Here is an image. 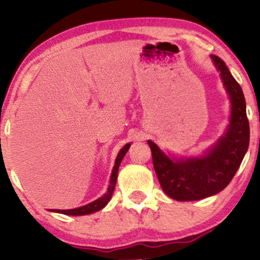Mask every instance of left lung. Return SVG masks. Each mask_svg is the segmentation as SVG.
Returning <instances> with one entry per match:
<instances>
[{"label": "left lung", "instance_id": "obj_1", "mask_svg": "<svg viewBox=\"0 0 260 260\" xmlns=\"http://www.w3.org/2000/svg\"><path fill=\"white\" fill-rule=\"evenodd\" d=\"M231 102L230 124L225 134L204 155L173 157L148 141L152 163L162 189L177 201L212 197L229 186L241 165L250 143L246 102L240 85L219 56L211 55Z\"/></svg>", "mask_w": 260, "mask_h": 260}]
</instances>
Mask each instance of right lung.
<instances>
[{
  "mask_svg": "<svg viewBox=\"0 0 260 260\" xmlns=\"http://www.w3.org/2000/svg\"><path fill=\"white\" fill-rule=\"evenodd\" d=\"M130 145H131V143H127V144L124 145V147L119 150L118 155H117L115 166H113V169H112V173H111V179H110L109 188H108V190H106V193L103 195L102 198L97 199V200L91 202V204L81 206V207H78V208H73V209H52L51 212L61 213V214H65V215H87V214H91V213L101 211L102 208H104L105 206L108 205L110 199L112 198L113 190H115V187H116L117 175H118V169H119L120 162H122L123 157L125 156L126 151L129 150Z\"/></svg>",
  "mask_w": 260,
  "mask_h": 260,
  "instance_id": "obj_1",
  "label": "right lung"
}]
</instances>
